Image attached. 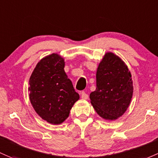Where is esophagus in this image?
<instances>
[{
  "mask_svg": "<svg viewBox=\"0 0 158 158\" xmlns=\"http://www.w3.org/2000/svg\"><path fill=\"white\" fill-rule=\"evenodd\" d=\"M80 94H81V98H82V99H85L86 100V99L89 98V95H88V94L85 92H82L80 93Z\"/></svg>",
  "mask_w": 158,
  "mask_h": 158,
  "instance_id": "34e87169",
  "label": "esophagus"
}]
</instances>
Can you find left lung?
<instances>
[{"label":"left lung","mask_w":158,"mask_h":158,"mask_svg":"<svg viewBox=\"0 0 158 158\" xmlns=\"http://www.w3.org/2000/svg\"><path fill=\"white\" fill-rule=\"evenodd\" d=\"M133 94L132 75L125 63L107 52L98 66L96 89L90 94L91 104L101 117L114 120L127 111Z\"/></svg>","instance_id":"8db88e82"}]
</instances>
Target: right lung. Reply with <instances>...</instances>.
I'll return each mask as SVG.
<instances>
[{
	"mask_svg": "<svg viewBox=\"0 0 158 158\" xmlns=\"http://www.w3.org/2000/svg\"><path fill=\"white\" fill-rule=\"evenodd\" d=\"M64 66V59L59 54H50L38 63L29 79V96L33 108L43 119L54 125L65 121L79 99Z\"/></svg>",
	"mask_w": 158,
	"mask_h": 158,
	"instance_id": "1",
	"label": "right lung"
}]
</instances>
